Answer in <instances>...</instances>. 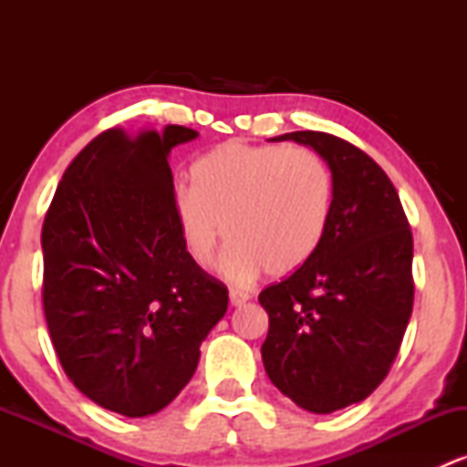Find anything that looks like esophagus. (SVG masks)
Wrapping results in <instances>:
<instances>
[{"instance_id":"esophagus-1","label":"esophagus","mask_w":467,"mask_h":467,"mask_svg":"<svg viewBox=\"0 0 467 467\" xmlns=\"http://www.w3.org/2000/svg\"><path fill=\"white\" fill-rule=\"evenodd\" d=\"M245 301H250L248 292H241V289H230V303H233L234 307H241Z\"/></svg>"}]
</instances>
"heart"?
Returning <instances> with one entry per match:
<instances>
[{"label":"heart","mask_w":467,"mask_h":467,"mask_svg":"<svg viewBox=\"0 0 467 467\" xmlns=\"http://www.w3.org/2000/svg\"><path fill=\"white\" fill-rule=\"evenodd\" d=\"M173 219L189 259L202 270L233 241L222 272L248 283L267 270L296 272L323 244L334 208V175L312 149L223 142L191 166Z\"/></svg>","instance_id":"1"}]
</instances>
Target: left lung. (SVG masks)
<instances>
[{
    "label": "left lung",
    "instance_id": "8db88e82",
    "mask_svg": "<svg viewBox=\"0 0 467 467\" xmlns=\"http://www.w3.org/2000/svg\"><path fill=\"white\" fill-rule=\"evenodd\" d=\"M334 175L323 244L294 275L259 294L270 316L261 347L272 384L327 415L367 400L387 378L412 312V233L393 182L356 144L294 131Z\"/></svg>",
    "mask_w": 467,
    "mask_h": 467
}]
</instances>
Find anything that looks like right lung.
I'll use <instances>...</instances> for the list:
<instances>
[{
  "instance_id": "obj_1",
  "label": "right lung",
  "mask_w": 467,
  "mask_h": 467,
  "mask_svg": "<svg viewBox=\"0 0 467 467\" xmlns=\"http://www.w3.org/2000/svg\"><path fill=\"white\" fill-rule=\"evenodd\" d=\"M197 138L114 127L58 182L41 230L44 312L69 382L107 410L171 404L228 309V287L189 259L173 219L169 151Z\"/></svg>"
}]
</instances>
